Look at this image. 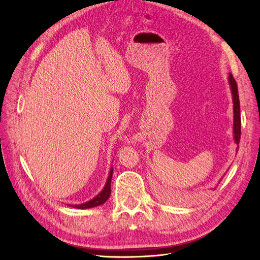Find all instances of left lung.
Here are the masks:
<instances>
[{"mask_svg": "<svg viewBox=\"0 0 260 260\" xmlns=\"http://www.w3.org/2000/svg\"><path fill=\"white\" fill-rule=\"evenodd\" d=\"M228 81L230 84V89L232 93V100H233V138L234 142L239 144L241 139V115H240V100H239V93H238V85L235 82L234 78L231 74L228 77Z\"/></svg>", "mask_w": 260, "mask_h": 260, "instance_id": "obj_1", "label": "left lung"}]
</instances>
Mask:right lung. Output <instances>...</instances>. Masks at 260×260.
<instances>
[{
	"instance_id": "1",
	"label": "right lung",
	"mask_w": 260,
	"mask_h": 260,
	"mask_svg": "<svg viewBox=\"0 0 260 260\" xmlns=\"http://www.w3.org/2000/svg\"><path fill=\"white\" fill-rule=\"evenodd\" d=\"M112 178H113V167H111V170H109V175L107 178L106 183L103 187V190H102L95 198H93L92 200L85 202L83 204H78V205H69V206H73L75 208L78 209H86V208H92V207H96L102 205V204H104L108 198L109 195H111V183H112Z\"/></svg>"
}]
</instances>
